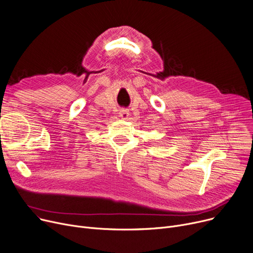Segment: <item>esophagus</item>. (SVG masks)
Wrapping results in <instances>:
<instances>
[{"instance_id":"34e87169","label":"esophagus","mask_w":253,"mask_h":253,"mask_svg":"<svg viewBox=\"0 0 253 253\" xmlns=\"http://www.w3.org/2000/svg\"><path fill=\"white\" fill-rule=\"evenodd\" d=\"M119 115H120V117H121L122 119L126 120L129 117V111L127 109H121V110H120V112H119Z\"/></svg>"}]
</instances>
